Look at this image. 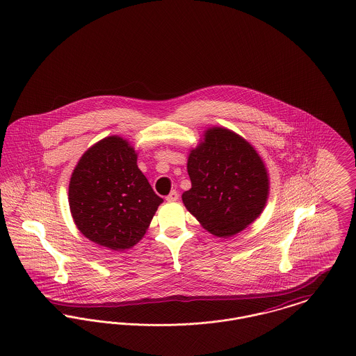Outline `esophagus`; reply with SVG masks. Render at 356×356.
Listing matches in <instances>:
<instances>
[{"label": "esophagus", "mask_w": 356, "mask_h": 356, "mask_svg": "<svg viewBox=\"0 0 356 356\" xmlns=\"http://www.w3.org/2000/svg\"><path fill=\"white\" fill-rule=\"evenodd\" d=\"M179 199V193L177 191H172L167 196V202H176Z\"/></svg>", "instance_id": "obj_1"}]
</instances>
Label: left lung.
<instances>
[{
	"label": "left lung",
	"instance_id": "left-lung-1",
	"mask_svg": "<svg viewBox=\"0 0 356 356\" xmlns=\"http://www.w3.org/2000/svg\"><path fill=\"white\" fill-rule=\"evenodd\" d=\"M192 187L181 196L186 209L219 238L252 223L269 196V173L255 147L230 129L209 127L189 150Z\"/></svg>",
	"mask_w": 356,
	"mask_h": 356
}]
</instances>
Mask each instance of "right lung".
<instances>
[{
  "instance_id": "1",
  "label": "right lung",
  "mask_w": 356,
  "mask_h": 356,
  "mask_svg": "<svg viewBox=\"0 0 356 356\" xmlns=\"http://www.w3.org/2000/svg\"><path fill=\"white\" fill-rule=\"evenodd\" d=\"M68 202L78 230L110 250L138 243L163 203L137 165L125 138L108 136L88 147L74 169Z\"/></svg>"
}]
</instances>
